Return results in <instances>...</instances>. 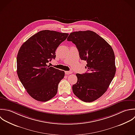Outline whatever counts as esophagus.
<instances>
[{"label": "esophagus", "mask_w": 135, "mask_h": 135, "mask_svg": "<svg viewBox=\"0 0 135 135\" xmlns=\"http://www.w3.org/2000/svg\"><path fill=\"white\" fill-rule=\"evenodd\" d=\"M71 74H72V71H65V74H66V75H69Z\"/></svg>", "instance_id": "esophagus-1"}]
</instances>
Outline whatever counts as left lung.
I'll list each match as a JSON object with an SVG mask.
<instances>
[{
  "instance_id": "8db88e82",
  "label": "left lung",
  "mask_w": 135,
  "mask_h": 135,
  "mask_svg": "<svg viewBox=\"0 0 135 135\" xmlns=\"http://www.w3.org/2000/svg\"><path fill=\"white\" fill-rule=\"evenodd\" d=\"M67 40L75 44L81 60L87 63L88 72L76 74L77 81L73 86V91L82 101L93 102L107 91L115 75L113 49L104 39L90 30L71 32Z\"/></svg>"
}]
</instances>
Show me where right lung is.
Segmentation results:
<instances>
[{"instance_id":"1","label":"right lung","mask_w":135,"mask_h":135,"mask_svg":"<svg viewBox=\"0 0 135 135\" xmlns=\"http://www.w3.org/2000/svg\"><path fill=\"white\" fill-rule=\"evenodd\" d=\"M68 33L41 30L33 35L20 47L17 57L18 78L28 94L34 99L47 102L57 94L65 72L48 66L56 58V50Z\"/></svg>"}]
</instances>
